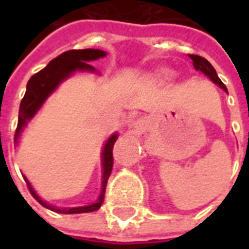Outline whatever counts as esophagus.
<instances>
[{"mask_svg": "<svg viewBox=\"0 0 249 249\" xmlns=\"http://www.w3.org/2000/svg\"><path fill=\"white\" fill-rule=\"evenodd\" d=\"M136 124H137V125H139V126H140V125H141V121H140V120H139V121H137Z\"/></svg>", "mask_w": 249, "mask_h": 249, "instance_id": "34e87169", "label": "esophagus"}]
</instances>
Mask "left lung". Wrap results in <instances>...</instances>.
Returning a JSON list of instances; mask_svg holds the SVG:
<instances>
[{"instance_id":"8db88e82","label":"left lung","mask_w":249,"mask_h":249,"mask_svg":"<svg viewBox=\"0 0 249 249\" xmlns=\"http://www.w3.org/2000/svg\"><path fill=\"white\" fill-rule=\"evenodd\" d=\"M189 58L193 61V66H195L196 71L204 73V74L207 77H209L214 84H217L221 89H224L225 92H227V88H225L224 84L221 82V80H220L219 76H217V73L214 71V68L211 65V62H209L208 60H205L204 57L197 56V54H189Z\"/></svg>"}]
</instances>
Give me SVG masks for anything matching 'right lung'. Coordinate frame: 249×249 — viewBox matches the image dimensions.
<instances>
[{
	"instance_id": "1",
	"label": "right lung",
	"mask_w": 249,
	"mask_h": 249,
	"mask_svg": "<svg viewBox=\"0 0 249 249\" xmlns=\"http://www.w3.org/2000/svg\"><path fill=\"white\" fill-rule=\"evenodd\" d=\"M107 56V53L100 49H81V51H68L64 52L62 54L56 57L54 60H52L48 65L41 69L38 73H36L30 77L26 85V92H25L24 98L21 100L19 104V112H18V124L17 129L14 133V142L17 144L18 137L22 132V128L28 124V121L33 119V116L37 113V110L42 107V104L45 103V100L52 93L56 90V88L61 84L65 78L73 74L74 71H96V69L92 65H89L88 62L94 61L98 58H103ZM117 140V133H114L105 142L103 149V187H101V193L98 196L97 201L85 207H74V208H57L54 205L48 204L35 192L33 187L30 185L28 178H25V181L28 184L32 196L45 208L54 211L57 213H85V212H93L97 211L104 201L105 196V188L108 178L112 173L113 168V145Z\"/></svg>"
}]
</instances>
